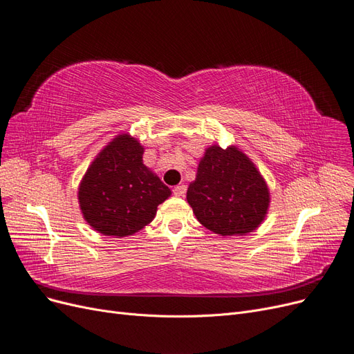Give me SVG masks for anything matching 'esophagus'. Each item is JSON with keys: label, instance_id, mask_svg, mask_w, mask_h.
Returning <instances> with one entry per match:
<instances>
[{"label": "esophagus", "instance_id": "1", "mask_svg": "<svg viewBox=\"0 0 354 354\" xmlns=\"http://www.w3.org/2000/svg\"><path fill=\"white\" fill-rule=\"evenodd\" d=\"M185 192H187V185H178L174 188V194L176 197H184Z\"/></svg>", "mask_w": 354, "mask_h": 354}]
</instances>
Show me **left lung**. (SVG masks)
<instances>
[{"label": "left lung", "mask_w": 354, "mask_h": 354, "mask_svg": "<svg viewBox=\"0 0 354 354\" xmlns=\"http://www.w3.org/2000/svg\"><path fill=\"white\" fill-rule=\"evenodd\" d=\"M187 200L200 223L221 236L246 234L264 220L270 192L266 180L236 147L205 150Z\"/></svg>", "instance_id": "left-lung-1"}]
</instances>
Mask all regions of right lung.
<instances>
[{
	"mask_svg": "<svg viewBox=\"0 0 354 354\" xmlns=\"http://www.w3.org/2000/svg\"><path fill=\"white\" fill-rule=\"evenodd\" d=\"M144 149L118 136L90 165L78 189L87 223L108 236H129L147 226L170 189L142 165Z\"/></svg>",
	"mask_w": 354,
	"mask_h": 354,
	"instance_id": "1",
	"label": "right lung"
}]
</instances>
